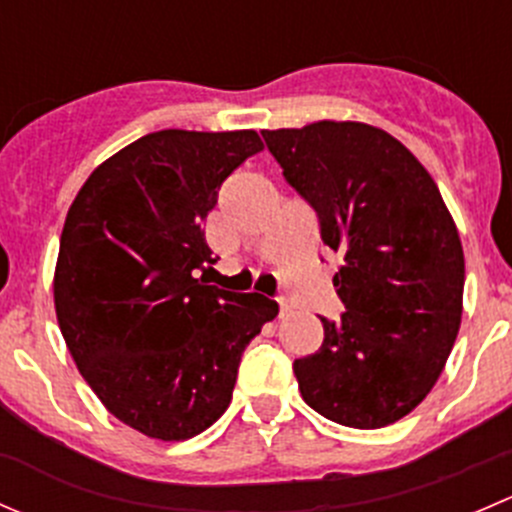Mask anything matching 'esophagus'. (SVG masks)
I'll return each mask as SVG.
<instances>
[{
  "label": "esophagus",
  "mask_w": 512,
  "mask_h": 512,
  "mask_svg": "<svg viewBox=\"0 0 512 512\" xmlns=\"http://www.w3.org/2000/svg\"><path fill=\"white\" fill-rule=\"evenodd\" d=\"M289 312H292V307H289L287 299H280V317H287Z\"/></svg>",
  "instance_id": "1"
}]
</instances>
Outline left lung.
Returning <instances> with one entry per match:
<instances>
[{
    "instance_id": "8db88e82",
    "label": "left lung",
    "mask_w": 512,
    "mask_h": 512,
    "mask_svg": "<svg viewBox=\"0 0 512 512\" xmlns=\"http://www.w3.org/2000/svg\"><path fill=\"white\" fill-rule=\"evenodd\" d=\"M282 175L319 218L344 314L319 352L294 359L302 399L349 428L416 409L441 376L463 312L461 237L431 173L381 128L317 121L262 131Z\"/></svg>"
}]
</instances>
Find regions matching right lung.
Listing matches in <instances>:
<instances>
[{
  "mask_svg": "<svg viewBox=\"0 0 512 512\" xmlns=\"http://www.w3.org/2000/svg\"><path fill=\"white\" fill-rule=\"evenodd\" d=\"M255 131L148 133L81 185L61 232L54 304L86 384L143 436L185 441L230 406L237 366L280 312L205 285L203 223L227 175L262 151Z\"/></svg>",
  "mask_w": 512,
  "mask_h": 512,
  "instance_id": "add662e5",
  "label": "right lung"
}]
</instances>
